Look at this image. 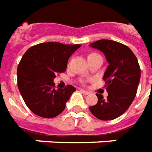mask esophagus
I'll use <instances>...</instances> for the list:
<instances>
[{"instance_id": "34e87169", "label": "esophagus", "mask_w": 152, "mask_h": 152, "mask_svg": "<svg viewBox=\"0 0 152 152\" xmlns=\"http://www.w3.org/2000/svg\"><path fill=\"white\" fill-rule=\"evenodd\" d=\"M81 91H82V92L83 93L84 95H89V94H90L89 91H86V90L82 89V90H81Z\"/></svg>"}]
</instances>
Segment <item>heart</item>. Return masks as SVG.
Wrapping results in <instances>:
<instances>
[{"instance_id":"heart-1","label":"heart","mask_w":152,"mask_h":152,"mask_svg":"<svg viewBox=\"0 0 152 152\" xmlns=\"http://www.w3.org/2000/svg\"><path fill=\"white\" fill-rule=\"evenodd\" d=\"M96 58H102L101 56L96 53H90L87 54V60L96 59Z\"/></svg>"}]
</instances>
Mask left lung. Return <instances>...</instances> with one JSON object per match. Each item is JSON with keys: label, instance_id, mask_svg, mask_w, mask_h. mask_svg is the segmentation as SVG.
Wrapping results in <instances>:
<instances>
[{"label": "left lung", "instance_id": "left-lung-1", "mask_svg": "<svg viewBox=\"0 0 152 152\" xmlns=\"http://www.w3.org/2000/svg\"><path fill=\"white\" fill-rule=\"evenodd\" d=\"M90 46L101 51L109 65L103 77L107 99L97 93L98 102L89 109L99 120H113L122 115L134 99L141 76L140 66L131 49L117 41L99 39Z\"/></svg>", "mask_w": 152, "mask_h": 152}]
</instances>
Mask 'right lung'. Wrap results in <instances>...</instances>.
I'll list each match as a JSON object with an SVG mask.
<instances>
[{"instance_id": "right-lung-1", "label": "right lung", "mask_w": 152, "mask_h": 152, "mask_svg": "<svg viewBox=\"0 0 152 152\" xmlns=\"http://www.w3.org/2000/svg\"><path fill=\"white\" fill-rule=\"evenodd\" d=\"M81 44L42 43L32 46L20 61L17 69L18 87L30 110L37 116L52 118L61 113L76 88L68 85L54 88L56 74L66 70L69 58Z\"/></svg>"}]
</instances>
